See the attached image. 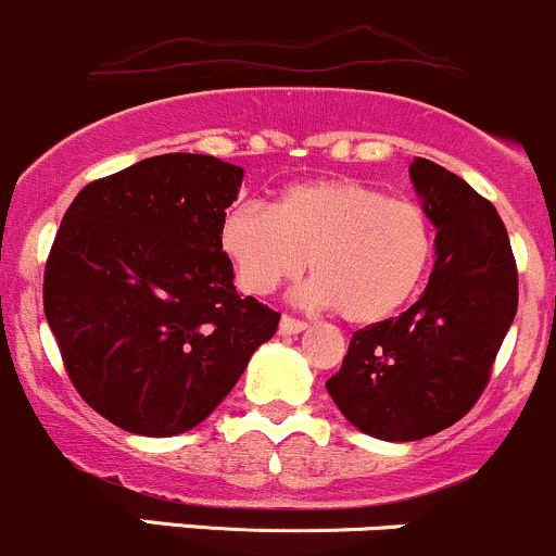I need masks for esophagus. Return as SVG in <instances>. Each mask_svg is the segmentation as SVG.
I'll list each match as a JSON object with an SVG mask.
<instances>
[{
    "mask_svg": "<svg viewBox=\"0 0 556 556\" xmlns=\"http://www.w3.org/2000/svg\"><path fill=\"white\" fill-rule=\"evenodd\" d=\"M279 330H282V333H301V330H306V323L304 319H295V317H290V314H285L282 319H279Z\"/></svg>",
    "mask_w": 556,
    "mask_h": 556,
    "instance_id": "1",
    "label": "esophagus"
}]
</instances>
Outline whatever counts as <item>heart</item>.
Instances as JSON below:
<instances>
[{"mask_svg": "<svg viewBox=\"0 0 556 556\" xmlns=\"http://www.w3.org/2000/svg\"><path fill=\"white\" fill-rule=\"evenodd\" d=\"M433 247V223L417 201L390 199L350 177L290 185L274 210L244 201L220 223V250L247 293H274L309 266L314 279L299 299L336 306L355 325L401 309L417 293Z\"/></svg>", "mask_w": 556, "mask_h": 556, "instance_id": "heart-1", "label": "heart"}]
</instances>
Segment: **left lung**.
Wrapping results in <instances>:
<instances>
[{
	"mask_svg": "<svg viewBox=\"0 0 556 556\" xmlns=\"http://www.w3.org/2000/svg\"><path fill=\"white\" fill-rule=\"evenodd\" d=\"M435 233L428 288L401 317L357 330L325 382L363 433L419 441L473 408L519 304L517 261L495 206L428 159L408 166Z\"/></svg>",
	"mask_w": 556,
	"mask_h": 556,
	"instance_id": "1",
	"label": "left lung"
}]
</instances>
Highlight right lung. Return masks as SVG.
<instances>
[{
    "label": "right lung",
    "instance_id": "obj_1",
    "mask_svg": "<svg viewBox=\"0 0 556 556\" xmlns=\"http://www.w3.org/2000/svg\"><path fill=\"white\" fill-rule=\"evenodd\" d=\"M242 166L166 153L93 179L45 266V317L83 401L117 428L169 439L233 390L279 314L237 293L220 223Z\"/></svg>",
    "mask_w": 556,
    "mask_h": 556
}]
</instances>
